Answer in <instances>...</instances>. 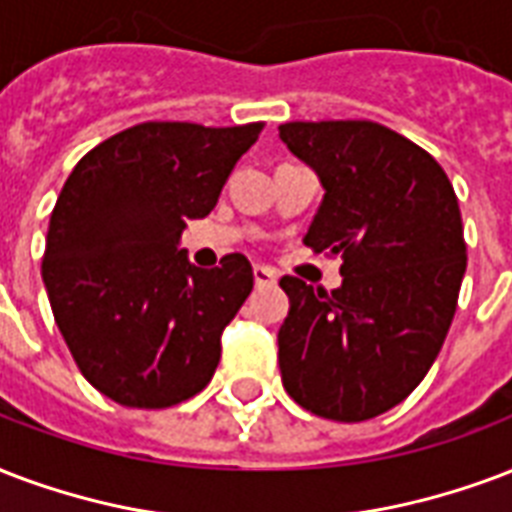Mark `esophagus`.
Listing matches in <instances>:
<instances>
[{"label":"esophagus","mask_w":512,"mask_h":512,"mask_svg":"<svg viewBox=\"0 0 512 512\" xmlns=\"http://www.w3.org/2000/svg\"><path fill=\"white\" fill-rule=\"evenodd\" d=\"M252 276H255L257 287H271V284H276V271H273V268H265V265H255V268H252Z\"/></svg>","instance_id":"obj_1"}]
</instances>
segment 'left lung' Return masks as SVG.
Returning a JSON list of instances; mask_svg holds the SVG:
<instances>
[{"label": "left lung", "instance_id": "left-lung-1", "mask_svg": "<svg viewBox=\"0 0 512 512\" xmlns=\"http://www.w3.org/2000/svg\"><path fill=\"white\" fill-rule=\"evenodd\" d=\"M279 136L325 187L306 247L343 260L333 292L279 282L290 295L284 389L322 419H376L421 384L446 341L467 268L459 201L427 150L373 120H295Z\"/></svg>", "mask_w": 512, "mask_h": 512}]
</instances>
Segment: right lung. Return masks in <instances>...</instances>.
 Masks as SVG:
<instances>
[{"instance_id":"1","label":"right lung","mask_w":512,"mask_h":512,"mask_svg":"<svg viewBox=\"0 0 512 512\" xmlns=\"http://www.w3.org/2000/svg\"><path fill=\"white\" fill-rule=\"evenodd\" d=\"M263 126L139 123L85 152L61 187L42 282L77 368L109 400L155 411L212 381L255 276L239 252L195 268L179 239Z\"/></svg>"}]
</instances>
